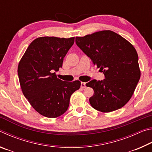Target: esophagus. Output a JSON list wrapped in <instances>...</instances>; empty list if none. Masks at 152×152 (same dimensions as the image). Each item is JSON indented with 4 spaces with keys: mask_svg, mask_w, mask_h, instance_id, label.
Returning <instances> with one entry per match:
<instances>
[{
    "mask_svg": "<svg viewBox=\"0 0 152 152\" xmlns=\"http://www.w3.org/2000/svg\"><path fill=\"white\" fill-rule=\"evenodd\" d=\"M81 88H86V82H81Z\"/></svg>",
    "mask_w": 152,
    "mask_h": 152,
    "instance_id": "obj_1",
    "label": "esophagus"
}]
</instances>
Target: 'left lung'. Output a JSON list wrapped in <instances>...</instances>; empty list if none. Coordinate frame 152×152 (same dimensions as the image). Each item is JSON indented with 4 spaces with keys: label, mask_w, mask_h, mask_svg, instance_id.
<instances>
[{
    "label": "left lung",
    "mask_w": 152,
    "mask_h": 152,
    "mask_svg": "<svg viewBox=\"0 0 152 152\" xmlns=\"http://www.w3.org/2000/svg\"><path fill=\"white\" fill-rule=\"evenodd\" d=\"M76 43L104 75L103 80H92L86 84L94 90L90 104L103 113L121 109L132 98L140 78L135 48L109 30L76 37Z\"/></svg>",
    "instance_id": "1"
}]
</instances>
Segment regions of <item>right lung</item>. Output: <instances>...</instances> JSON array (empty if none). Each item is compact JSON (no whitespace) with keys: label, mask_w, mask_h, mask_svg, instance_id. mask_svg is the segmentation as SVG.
<instances>
[{"label":"right lung","mask_w":152,"mask_h":152,"mask_svg":"<svg viewBox=\"0 0 152 152\" xmlns=\"http://www.w3.org/2000/svg\"><path fill=\"white\" fill-rule=\"evenodd\" d=\"M74 37H38L30 43L18 66L22 92L36 111L48 118L63 115L73 92L81 82L62 81L55 72L62 67L64 58Z\"/></svg>","instance_id":"1"}]
</instances>
